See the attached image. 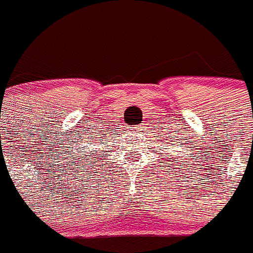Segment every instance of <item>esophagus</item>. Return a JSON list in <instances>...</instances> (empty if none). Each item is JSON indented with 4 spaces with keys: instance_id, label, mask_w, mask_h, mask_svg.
<instances>
[{
    "instance_id": "1",
    "label": "esophagus",
    "mask_w": 253,
    "mask_h": 253,
    "mask_svg": "<svg viewBox=\"0 0 253 253\" xmlns=\"http://www.w3.org/2000/svg\"><path fill=\"white\" fill-rule=\"evenodd\" d=\"M133 132H140V131H143V126H137V127H132Z\"/></svg>"
}]
</instances>
